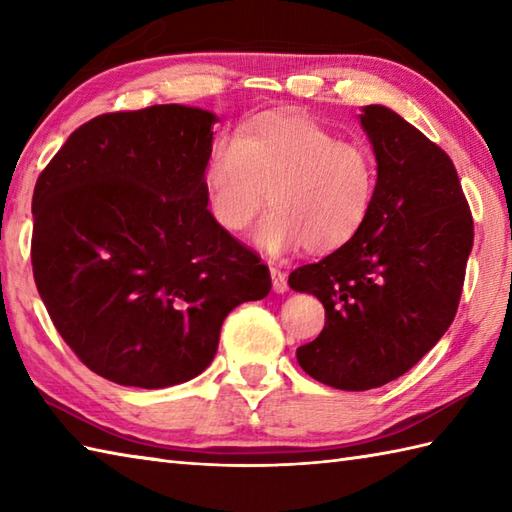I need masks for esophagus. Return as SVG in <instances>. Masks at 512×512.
<instances>
[{
  "label": "esophagus",
  "mask_w": 512,
  "mask_h": 512,
  "mask_svg": "<svg viewBox=\"0 0 512 512\" xmlns=\"http://www.w3.org/2000/svg\"><path fill=\"white\" fill-rule=\"evenodd\" d=\"M270 277H273V290L275 292H286L288 290V277L284 270L270 268Z\"/></svg>",
  "instance_id": "obj_1"
}]
</instances>
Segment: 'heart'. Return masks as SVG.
<instances>
[{
	"label": "heart",
	"mask_w": 512,
	"mask_h": 512,
	"mask_svg": "<svg viewBox=\"0 0 512 512\" xmlns=\"http://www.w3.org/2000/svg\"><path fill=\"white\" fill-rule=\"evenodd\" d=\"M268 253L306 246L330 253L361 231L376 200V158L363 143L343 140L303 114H266L220 138L206 165L213 217L231 233L253 224Z\"/></svg>",
	"instance_id": "heart-1"
}]
</instances>
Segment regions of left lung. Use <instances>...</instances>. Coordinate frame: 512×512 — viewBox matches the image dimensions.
Segmentation results:
<instances>
[{"mask_svg": "<svg viewBox=\"0 0 512 512\" xmlns=\"http://www.w3.org/2000/svg\"><path fill=\"white\" fill-rule=\"evenodd\" d=\"M361 125L378 162L376 200L350 242L292 270L325 325L297 361L343 391L389 383L416 365L453 323L473 248V215L449 154L383 105Z\"/></svg>", "mask_w": 512, "mask_h": 512, "instance_id": "1", "label": "left lung"}]
</instances>
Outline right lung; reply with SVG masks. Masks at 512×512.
Returning <instances> with one entry per match:
<instances>
[{
	"mask_svg": "<svg viewBox=\"0 0 512 512\" xmlns=\"http://www.w3.org/2000/svg\"><path fill=\"white\" fill-rule=\"evenodd\" d=\"M211 112L151 105L74 129L32 193V275L85 367L125 387L202 374L226 314L270 270L217 224L206 193Z\"/></svg>",
	"mask_w": 512,
	"mask_h": 512,
	"instance_id": "obj_1",
	"label": "right lung"
}]
</instances>
